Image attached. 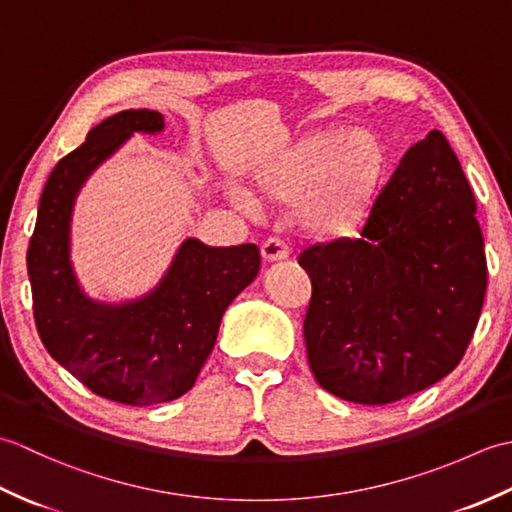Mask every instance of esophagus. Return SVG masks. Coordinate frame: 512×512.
I'll return each mask as SVG.
<instances>
[{
	"mask_svg": "<svg viewBox=\"0 0 512 512\" xmlns=\"http://www.w3.org/2000/svg\"><path fill=\"white\" fill-rule=\"evenodd\" d=\"M290 255V248L284 242V239L279 237H270L262 244V257L264 262H281V259H286Z\"/></svg>",
	"mask_w": 512,
	"mask_h": 512,
	"instance_id": "esophagus-1",
	"label": "esophagus"
}]
</instances>
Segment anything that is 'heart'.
Returning a JSON list of instances; mask_svg holds the SVG:
<instances>
[{
  "instance_id": "b5f03b06",
  "label": "heart",
  "mask_w": 512,
  "mask_h": 512,
  "mask_svg": "<svg viewBox=\"0 0 512 512\" xmlns=\"http://www.w3.org/2000/svg\"><path fill=\"white\" fill-rule=\"evenodd\" d=\"M389 149L367 129H328L312 134L257 173V191L266 202L301 206L306 231L325 242L352 237L385 189ZM231 200L246 213L255 200L231 189Z\"/></svg>"
}]
</instances>
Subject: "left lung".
<instances>
[{"instance_id":"8db88e82","label":"left lung","mask_w":512,"mask_h":512,"mask_svg":"<svg viewBox=\"0 0 512 512\" xmlns=\"http://www.w3.org/2000/svg\"><path fill=\"white\" fill-rule=\"evenodd\" d=\"M475 211L458 156L433 129L402 156L361 237L303 250V339L323 389L387 405L458 367L486 292Z\"/></svg>"}]
</instances>
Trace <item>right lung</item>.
<instances>
[{"label":"right lung","instance_id":"add662e5","mask_svg":"<svg viewBox=\"0 0 512 512\" xmlns=\"http://www.w3.org/2000/svg\"><path fill=\"white\" fill-rule=\"evenodd\" d=\"M162 129L165 118L154 110H125L92 127L85 143L52 169L26 257L48 354L96 396L136 407L187 394L213 352L226 308L262 264L255 244L224 248L187 237L147 295L123 303L85 295L70 259L76 195L136 132Z\"/></svg>","mask_w":512,"mask_h":512}]
</instances>
